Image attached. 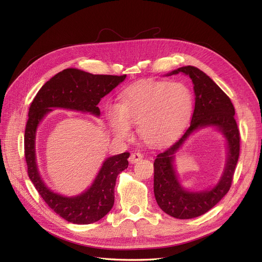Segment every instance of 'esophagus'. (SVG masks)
<instances>
[{
  "label": "esophagus",
  "mask_w": 262,
  "mask_h": 262,
  "mask_svg": "<svg viewBox=\"0 0 262 262\" xmlns=\"http://www.w3.org/2000/svg\"><path fill=\"white\" fill-rule=\"evenodd\" d=\"M142 158H143V155H142V153L139 152V150H136V152L131 153V155H130V157H129V162H130L131 164H134V163H137V162L141 161Z\"/></svg>",
  "instance_id": "obj_1"
}]
</instances>
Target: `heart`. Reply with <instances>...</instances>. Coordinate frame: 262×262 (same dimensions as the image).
Returning a JSON list of instances; mask_svg holds the SVG:
<instances>
[{"mask_svg":"<svg viewBox=\"0 0 262 262\" xmlns=\"http://www.w3.org/2000/svg\"><path fill=\"white\" fill-rule=\"evenodd\" d=\"M192 94L181 83L149 82L125 90L120 104L109 102L106 117L114 132L128 137L139 123L141 138L162 145L185 128L192 109Z\"/></svg>","mask_w":262,"mask_h":262,"instance_id":"obj_1","label":"heart"}]
</instances>
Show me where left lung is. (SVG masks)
<instances>
[{
  "label": "left lung",
  "mask_w": 262,
  "mask_h": 262,
  "mask_svg": "<svg viewBox=\"0 0 262 262\" xmlns=\"http://www.w3.org/2000/svg\"><path fill=\"white\" fill-rule=\"evenodd\" d=\"M185 73L192 80L195 105L190 126L177 142L158 153L154 161V194L160 208L168 215L186 220L200 216L219 203L232 186L238 162L241 137L231 99L211 78L198 68H179L167 75ZM204 126H216L228 140L229 155L224 176L218 185L204 192L190 193L182 188L176 177L173 158L186 138Z\"/></svg>",
  "instance_id": "8db88e82"
}]
</instances>
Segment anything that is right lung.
Here are the masks:
<instances>
[{
    "label": "right lung",
    "instance_id": "1",
    "mask_svg": "<svg viewBox=\"0 0 262 262\" xmlns=\"http://www.w3.org/2000/svg\"><path fill=\"white\" fill-rule=\"evenodd\" d=\"M126 75H95L77 69H67L55 74L35 96L29 107L24 148L28 176L38 193L55 213L70 223L91 224L104 217L115 202V186L119 173L128 168L130 153L108 157L93 185L80 195L63 196L47 187L36 164L35 139L38 124L52 108L100 115V99L124 81Z\"/></svg>",
    "mask_w": 262,
    "mask_h": 262
}]
</instances>
